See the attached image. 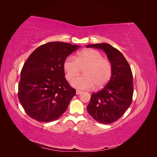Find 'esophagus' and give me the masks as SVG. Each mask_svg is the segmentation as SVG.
<instances>
[{
  "instance_id": "obj_1",
  "label": "esophagus",
  "mask_w": 157,
  "mask_h": 157,
  "mask_svg": "<svg viewBox=\"0 0 157 157\" xmlns=\"http://www.w3.org/2000/svg\"><path fill=\"white\" fill-rule=\"evenodd\" d=\"M82 92V91H80V90H77V91H76V94H77V95H78V94H81Z\"/></svg>"
}]
</instances>
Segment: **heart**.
I'll return each mask as SVG.
<instances>
[{
	"label": "heart",
	"mask_w": 157,
	"mask_h": 157,
	"mask_svg": "<svg viewBox=\"0 0 157 157\" xmlns=\"http://www.w3.org/2000/svg\"><path fill=\"white\" fill-rule=\"evenodd\" d=\"M63 69L68 80L72 79L83 69L84 75L71 80L76 88L88 90L95 86L101 88L109 82L112 74V65L108 59L103 58L98 50L88 49L80 52L75 58L69 56L64 60Z\"/></svg>",
	"instance_id": "b5f03b06"
}]
</instances>
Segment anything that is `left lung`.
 I'll return each mask as SVG.
<instances>
[{"label":"left lung","instance_id":"8db88e82","mask_svg":"<svg viewBox=\"0 0 157 157\" xmlns=\"http://www.w3.org/2000/svg\"><path fill=\"white\" fill-rule=\"evenodd\" d=\"M86 48L103 50L112 65L111 77L105 87L93 93L87 111L95 121L111 124L124 115L131 105L134 93L133 75L124 56L107 43L88 44Z\"/></svg>","mask_w":157,"mask_h":157}]
</instances>
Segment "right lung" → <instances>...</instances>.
Listing matches in <instances>:
<instances>
[{"label":"right lung","mask_w":157,"mask_h":157,"mask_svg":"<svg viewBox=\"0 0 157 157\" xmlns=\"http://www.w3.org/2000/svg\"><path fill=\"white\" fill-rule=\"evenodd\" d=\"M79 47L50 42L38 47L27 58L21 71L18 98L33 119L52 122L66 111L76 90L66 80L63 65Z\"/></svg>","instance_id":"obj_1"}]
</instances>
